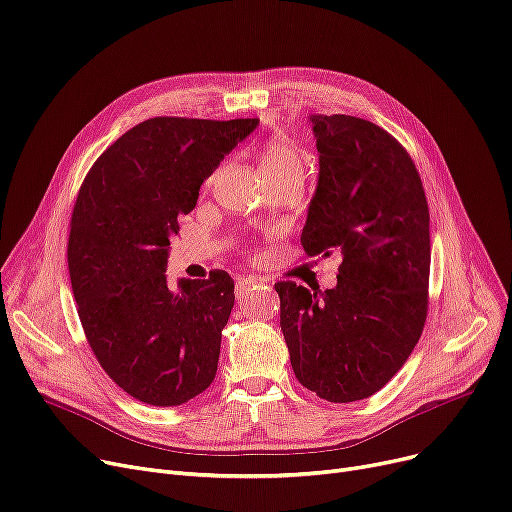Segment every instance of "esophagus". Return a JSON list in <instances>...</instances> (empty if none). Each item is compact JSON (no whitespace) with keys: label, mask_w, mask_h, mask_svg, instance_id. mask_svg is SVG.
Returning <instances> with one entry per match:
<instances>
[{"label":"esophagus","mask_w":512,"mask_h":512,"mask_svg":"<svg viewBox=\"0 0 512 512\" xmlns=\"http://www.w3.org/2000/svg\"><path fill=\"white\" fill-rule=\"evenodd\" d=\"M259 284H263V280L261 278H257V276H247V278H238L236 280V284H234V293H236V297H244L247 295L251 288H255V286H259Z\"/></svg>","instance_id":"esophagus-1"}]
</instances>
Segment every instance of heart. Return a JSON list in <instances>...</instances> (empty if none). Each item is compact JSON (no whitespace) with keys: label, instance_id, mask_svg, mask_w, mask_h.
Instances as JSON below:
<instances>
[{"label":"heart","instance_id":"b5f03b06","mask_svg":"<svg viewBox=\"0 0 512 512\" xmlns=\"http://www.w3.org/2000/svg\"><path fill=\"white\" fill-rule=\"evenodd\" d=\"M305 169L303 152L282 140H272L265 144L261 152V173H282V171H301Z\"/></svg>","mask_w":512,"mask_h":512}]
</instances>
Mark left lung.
<instances>
[{
	"mask_svg": "<svg viewBox=\"0 0 512 512\" xmlns=\"http://www.w3.org/2000/svg\"><path fill=\"white\" fill-rule=\"evenodd\" d=\"M318 188L301 244L341 257L335 288L278 282L280 328L303 387L332 404L383 389L406 364L429 307V205L406 148L349 115H311Z\"/></svg>",
	"mask_w": 512,
	"mask_h": 512,
	"instance_id": "left-lung-1",
	"label": "left lung"
}]
</instances>
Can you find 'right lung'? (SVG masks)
Returning <instances> with one entry per match:
<instances>
[{"mask_svg":"<svg viewBox=\"0 0 512 512\" xmlns=\"http://www.w3.org/2000/svg\"><path fill=\"white\" fill-rule=\"evenodd\" d=\"M257 125L148 119L108 146L79 188L69 236L77 314L104 372L144 404L182 406L215 379L234 280L215 270L171 291L169 238Z\"/></svg>","mask_w":512,"mask_h":512,"instance_id":"add662e5","label":"right lung"}]
</instances>
